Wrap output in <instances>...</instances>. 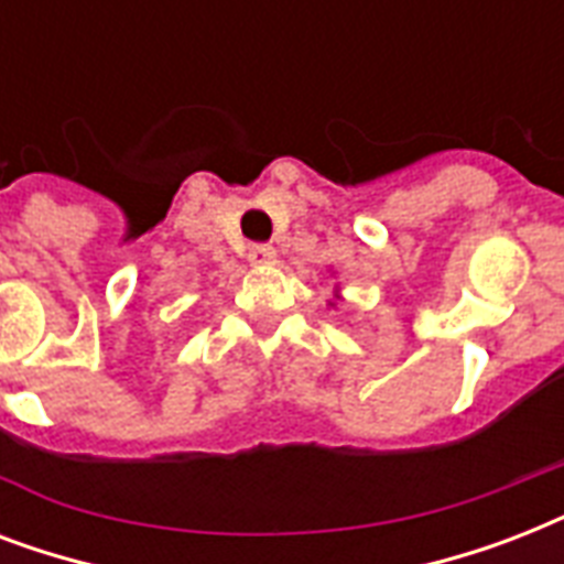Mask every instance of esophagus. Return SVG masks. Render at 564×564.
I'll list each match as a JSON object with an SVG mask.
<instances>
[{
	"label": "esophagus",
	"mask_w": 564,
	"mask_h": 564,
	"mask_svg": "<svg viewBox=\"0 0 564 564\" xmlns=\"http://www.w3.org/2000/svg\"><path fill=\"white\" fill-rule=\"evenodd\" d=\"M248 260L254 265H272L274 263V248L272 246H251L248 248Z\"/></svg>",
	"instance_id": "esophagus-1"
}]
</instances>
